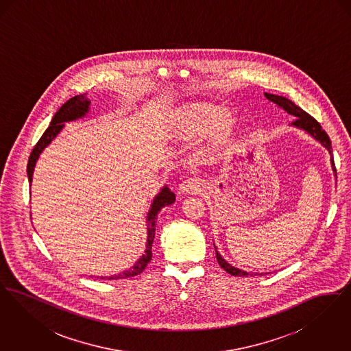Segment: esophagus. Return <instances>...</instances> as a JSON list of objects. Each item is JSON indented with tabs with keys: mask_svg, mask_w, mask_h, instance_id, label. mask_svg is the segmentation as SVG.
<instances>
[{
	"mask_svg": "<svg viewBox=\"0 0 351 351\" xmlns=\"http://www.w3.org/2000/svg\"><path fill=\"white\" fill-rule=\"evenodd\" d=\"M200 182L197 179H193V178L185 179L183 183L179 185V193L180 195H196L197 192H200Z\"/></svg>",
	"mask_w": 351,
	"mask_h": 351,
	"instance_id": "esophagus-1",
	"label": "esophagus"
}]
</instances>
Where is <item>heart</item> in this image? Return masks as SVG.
<instances>
[{
	"mask_svg": "<svg viewBox=\"0 0 351 351\" xmlns=\"http://www.w3.org/2000/svg\"><path fill=\"white\" fill-rule=\"evenodd\" d=\"M178 133L186 141L212 136L209 150L212 154H228L238 146L245 136L242 126H232L233 113L222 105L212 102H191L175 113Z\"/></svg>",
	"mask_w": 351,
	"mask_h": 351,
	"instance_id": "1",
	"label": "heart"
}]
</instances>
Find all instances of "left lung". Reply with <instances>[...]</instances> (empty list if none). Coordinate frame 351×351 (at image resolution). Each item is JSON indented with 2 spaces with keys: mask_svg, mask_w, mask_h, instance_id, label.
<instances>
[{
  "mask_svg": "<svg viewBox=\"0 0 351 351\" xmlns=\"http://www.w3.org/2000/svg\"><path fill=\"white\" fill-rule=\"evenodd\" d=\"M265 96L267 97V100L274 102V104L278 105L279 108H282L287 113H289V114H292L293 117H296L295 118V121L291 123V126L298 128V129H300L302 132L309 134L313 139H316L317 142H319V143L328 150L329 155H330V165H332L334 176H337V173H335V166H334V159L333 156H332V142H330L328 134L325 133V130H322V128H321V125L318 123L317 121L312 117V116H309L306 112H304L296 104H293L292 101L288 100L287 97L279 96V95H271V93H265ZM215 249H216V258H217L218 265L223 268L228 274H230V275H233V276L262 275V274L247 272V271H243V269H241V268L234 267L233 265H230L228 261H225V259L222 258V255L218 252L216 246H215Z\"/></svg>",
  "mask_w": 351,
  "mask_h": 351,
  "instance_id": "obj_1",
  "label": "left lung"
}]
</instances>
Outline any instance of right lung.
<instances>
[{
    "mask_svg": "<svg viewBox=\"0 0 351 351\" xmlns=\"http://www.w3.org/2000/svg\"><path fill=\"white\" fill-rule=\"evenodd\" d=\"M89 106H90V100L86 97V93L75 96L72 99L63 104L59 110L55 113V116L52 117L50 122V126L47 128V130L40 136V139L38 141V143L35 145L30 158H29V163H27V178H29V183L32 185L33 182L34 168L36 165V160L39 159L40 154L43 150L50 145L51 142L58 136V134L63 130V128L66 126V122H72L76 119L84 118L89 113ZM175 202V193L171 192V189L167 185H165L160 192L154 197V200L151 202L150 210L147 213L146 222H147V242H146V250L142 254V256L134 263V266L118 274V275H112V276H101V279H108V280H117V279H126L130 276H135L138 274H141L147 263L150 262L152 258V242L155 238V226H156V218L158 213L167 205H171ZM99 278V276H97Z\"/></svg>",
    "mask_w": 351,
    "mask_h": 351,
    "instance_id": "obj_1",
    "label": "right lung"
}]
</instances>
